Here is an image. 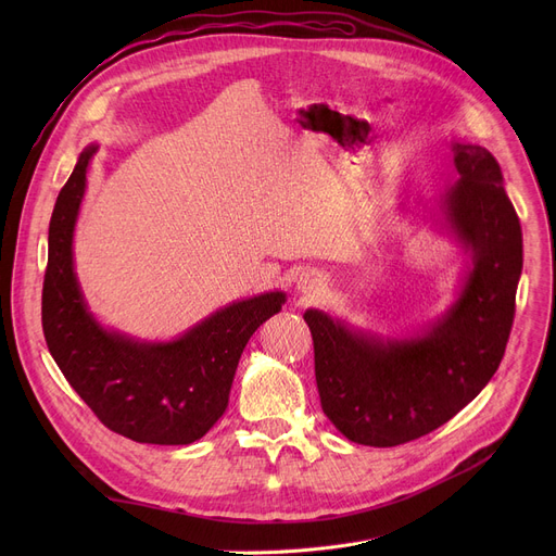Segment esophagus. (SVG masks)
Masks as SVG:
<instances>
[{
	"label": "esophagus",
	"instance_id": "esophagus-1",
	"mask_svg": "<svg viewBox=\"0 0 556 556\" xmlns=\"http://www.w3.org/2000/svg\"><path fill=\"white\" fill-rule=\"evenodd\" d=\"M323 286H325V277L319 275V273H315V270H304L295 279V290H298V293H302V295L317 293V290L323 288Z\"/></svg>",
	"mask_w": 556,
	"mask_h": 556
}]
</instances>
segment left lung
Listing matches in <instances>:
<instances>
[{"instance_id": "1", "label": "left lung", "mask_w": 556, "mask_h": 556, "mask_svg": "<svg viewBox=\"0 0 556 556\" xmlns=\"http://www.w3.org/2000/svg\"><path fill=\"white\" fill-rule=\"evenodd\" d=\"M457 180L424 204L469 256L448 306L417 329L378 333L306 308L325 415L363 446H399L453 419L498 369L514 323L522 233L495 157L453 141Z\"/></svg>"}]
</instances>
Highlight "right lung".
<instances>
[{
  "label": "right lung",
  "mask_w": 556,
  "mask_h": 556,
  "mask_svg": "<svg viewBox=\"0 0 556 556\" xmlns=\"http://www.w3.org/2000/svg\"><path fill=\"white\" fill-rule=\"evenodd\" d=\"M99 151L85 146L49 223L42 288L47 346L70 386L114 432L139 444H193L223 417L252 333L286 304L283 290L229 302L170 340H143L99 323L74 266V231Z\"/></svg>",
  "instance_id": "add662e5"
}]
</instances>
